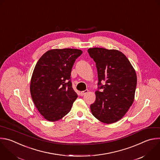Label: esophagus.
Here are the masks:
<instances>
[{
  "instance_id": "obj_1",
  "label": "esophagus",
  "mask_w": 160,
  "mask_h": 160,
  "mask_svg": "<svg viewBox=\"0 0 160 160\" xmlns=\"http://www.w3.org/2000/svg\"><path fill=\"white\" fill-rule=\"evenodd\" d=\"M88 92V90H84V91H82V92H80V95H81L82 96H83V95H84L85 94H86Z\"/></svg>"
}]
</instances>
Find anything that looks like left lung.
<instances>
[{"label": "left lung", "mask_w": 160, "mask_h": 160, "mask_svg": "<svg viewBox=\"0 0 160 160\" xmlns=\"http://www.w3.org/2000/svg\"><path fill=\"white\" fill-rule=\"evenodd\" d=\"M88 52L95 62L98 80L91 112L103 123L116 122L122 118L134 102L137 85L135 70L128 58L117 49L93 48ZM103 81L105 85L101 84Z\"/></svg>", "instance_id": "1"}]
</instances>
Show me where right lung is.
I'll use <instances>...</instances> for the list:
<instances>
[{"mask_svg": "<svg viewBox=\"0 0 160 160\" xmlns=\"http://www.w3.org/2000/svg\"><path fill=\"white\" fill-rule=\"evenodd\" d=\"M82 54L78 49H53L39 59L34 69L30 92L39 113L54 122L66 116L78 95L72 88L71 72Z\"/></svg>", "mask_w": 160, "mask_h": 160, "instance_id": "obj_1", "label": "right lung"}]
</instances>
